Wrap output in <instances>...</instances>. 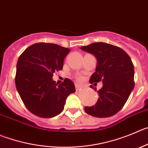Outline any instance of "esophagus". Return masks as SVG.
Returning a JSON list of instances; mask_svg holds the SVG:
<instances>
[{"label": "esophagus", "mask_w": 148, "mask_h": 148, "mask_svg": "<svg viewBox=\"0 0 148 148\" xmlns=\"http://www.w3.org/2000/svg\"><path fill=\"white\" fill-rule=\"evenodd\" d=\"M75 88H76V89H77V90H79V88H81V86L79 85V84L76 83L75 84Z\"/></svg>", "instance_id": "34e87169"}]
</instances>
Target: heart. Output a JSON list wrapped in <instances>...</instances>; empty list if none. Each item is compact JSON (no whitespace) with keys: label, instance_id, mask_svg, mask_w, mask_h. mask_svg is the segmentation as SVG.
I'll return each mask as SVG.
<instances>
[{"label":"heart","instance_id":"obj_1","mask_svg":"<svg viewBox=\"0 0 148 148\" xmlns=\"http://www.w3.org/2000/svg\"><path fill=\"white\" fill-rule=\"evenodd\" d=\"M78 79H79V80H80V79H81V77H78Z\"/></svg>","mask_w":148,"mask_h":148}]
</instances>
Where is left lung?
I'll return each mask as SVG.
<instances>
[{
    "mask_svg": "<svg viewBox=\"0 0 148 148\" xmlns=\"http://www.w3.org/2000/svg\"><path fill=\"white\" fill-rule=\"evenodd\" d=\"M80 49L93 54L97 60L90 83H103L101 89L97 90L99 98L96 103L85 107V112L96 118L111 117L122 109L134 88L132 59L123 49L107 43H93Z\"/></svg>",
    "mask_w": 148,
    "mask_h": 148,
    "instance_id": "left-lung-1",
    "label": "left lung"
}]
</instances>
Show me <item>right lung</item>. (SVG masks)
<instances>
[{
	"label": "right lung",
	"mask_w": 148,
	"mask_h": 148,
	"mask_svg": "<svg viewBox=\"0 0 148 148\" xmlns=\"http://www.w3.org/2000/svg\"><path fill=\"white\" fill-rule=\"evenodd\" d=\"M69 48L50 43L28 47L18 58L15 84L27 110L40 118H49L62 112L66 100L75 92L74 82L65 79L60 85L52 79L62 70Z\"/></svg>",
	"instance_id": "right-lung-1"
}]
</instances>
